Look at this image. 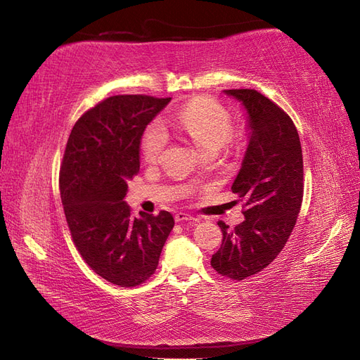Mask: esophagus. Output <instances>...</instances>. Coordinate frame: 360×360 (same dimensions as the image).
I'll return each instance as SVG.
<instances>
[{
	"label": "esophagus",
	"mask_w": 360,
	"mask_h": 360,
	"mask_svg": "<svg viewBox=\"0 0 360 360\" xmlns=\"http://www.w3.org/2000/svg\"><path fill=\"white\" fill-rule=\"evenodd\" d=\"M175 221H176V223H181V221H197V218L191 217V215L187 214V212H178V214L175 215Z\"/></svg>",
	"instance_id": "34e87169"
}]
</instances>
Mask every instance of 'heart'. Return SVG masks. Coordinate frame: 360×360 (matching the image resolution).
Instances as JSON below:
<instances>
[{"mask_svg":"<svg viewBox=\"0 0 360 360\" xmlns=\"http://www.w3.org/2000/svg\"><path fill=\"white\" fill-rule=\"evenodd\" d=\"M166 122L188 134L205 153H217L226 142L231 120L229 112L210 97L194 98L170 115ZM169 143V131L161 121L148 125L142 139V153L148 161H157Z\"/></svg>","mask_w":360,"mask_h":360,"instance_id":"obj_1","label":"heart"}]
</instances>
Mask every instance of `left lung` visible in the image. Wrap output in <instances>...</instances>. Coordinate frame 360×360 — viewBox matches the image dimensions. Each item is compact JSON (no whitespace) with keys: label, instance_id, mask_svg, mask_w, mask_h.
Segmentation results:
<instances>
[{"label":"left lung","instance_id":"left-lung-1","mask_svg":"<svg viewBox=\"0 0 360 360\" xmlns=\"http://www.w3.org/2000/svg\"><path fill=\"white\" fill-rule=\"evenodd\" d=\"M247 113L248 145L231 191L245 200V219L233 230L223 221L212 268L231 280L263 271L292 235L302 205L304 161L288 115L256 89H224Z\"/></svg>","mask_w":360,"mask_h":360}]
</instances>
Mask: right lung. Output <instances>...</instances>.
I'll return each instance as SVG.
<instances>
[{
    "label": "right lung",
    "instance_id": "right-lung-1",
    "mask_svg": "<svg viewBox=\"0 0 360 360\" xmlns=\"http://www.w3.org/2000/svg\"><path fill=\"white\" fill-rule=\"evenodd\" d=\"M172 98L113 96L77 120L60 170L64 214L89 268L121 287L145 283L157 269L175 226L167 211L133 217L124 202L141 167L146 125Z\"/></svg>",
    "mask_w": 360,
    "mask_h": 360
}]
</instances>
